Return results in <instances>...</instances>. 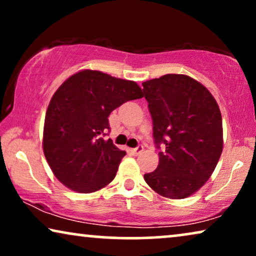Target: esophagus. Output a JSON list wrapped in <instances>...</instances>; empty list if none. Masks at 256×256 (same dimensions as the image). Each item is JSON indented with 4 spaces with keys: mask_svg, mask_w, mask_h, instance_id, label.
Here are the masks:
<instances>
[{
    "mask_svg": "<svg viewBox=\"0 0 256 256\" xmlns=\"http://www.w3.org/2000/svg\"><path fill=\"white\" fill-rule=\"evenodd\" d=\"M143 149H144V148H143V146L140 144V146H136V148L132 149V152L134 154V155H140V154H141V152H143Z\"/></svg>",
    "mask_w": 256,
    "mask_h": 256,
    "instance_id": "obj_1",
    "label": "esophagus"
}]
</instances>
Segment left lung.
Wrapping results in <instances>:
<instances>
[{"instance_id": "left-lung-1", "label": "left lung", "mask_w": 256, "mask_h": 256, "mask_svg": "<svg viewBox=\"0 0 256 256\" xmlns=\"http://www.w3.org/2000/svg\"><path fill=\"white\" fill-rule=\"evenodd\" d=\"M152 118L158 166L144 174L154 191L170 199L190 197L211 177L222 152V120L208 90L184 74L143 82Z\"/></svg>"}]
</instances>
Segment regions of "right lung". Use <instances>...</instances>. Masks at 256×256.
Returning <instances> with one entry per match:
<instances>
[{
    "label": "right lung",
    "mask_w": 256,
    "mask_h": 256,
    "mask_svg": "<svg viewBox=\"0 0 256 256\" xmlns=\"http://www.w3.org/2000/svg\"><path fill=\"white\" fill-rule=\"evenodd\" d=\"M135 82L84 70L56 90L44 122L43 150L57 180L80 194L110 183L126 152L104 140L108 116L129 100L141 99Z\"/></svg>",
    "instance_id": "right-lung-1"
}]
</instances>
